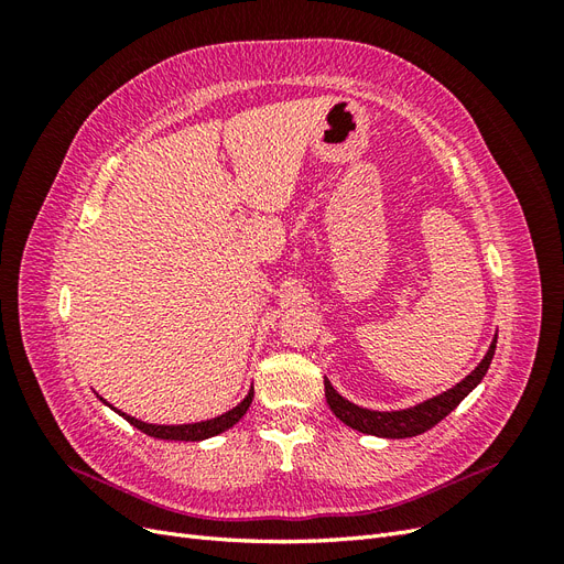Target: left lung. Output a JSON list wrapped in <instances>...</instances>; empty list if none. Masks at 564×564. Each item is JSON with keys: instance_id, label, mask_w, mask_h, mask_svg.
Returning a JSON list of instances; mask_svg holds the SVG:
<instances>
[{"instance_id": "left-lung-1", "label": "left lung", "mask_w": 564, "mask_h": 564, "mask_svg": "<svg viewBox=\"0 0 564 564\" xmlns=\"http://www.w3.org/2000/svg\"><path fill=\"white\" fill-rule=\"evenodd\" d=\"M494 350H497V336H494L487 355L482 357V362L477 365L464 381H458L454 388L442 392V395H435L409 409H400V412H373V409L357 406L346 398H340L334 390V386L329 383V379H324V395H327V402L332 406V412L336 414V419H340L355 431L377 435V437H392V440L414 437L431 431L435 423H440L449 412H454V409L460 404V400H464L468 392L485 379V373L491 365Z\"/></svg>"}]
</instances>
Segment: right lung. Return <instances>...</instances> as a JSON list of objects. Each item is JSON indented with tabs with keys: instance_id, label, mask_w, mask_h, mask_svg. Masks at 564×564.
<instances>
[{
	"instance_id": "right-lung-1",
	"label": "right lung",
	"mask_w": 564,
	"mask_h": 564,
	"mask_svg": "<svg viewBox=\"0 0 564 564\" xmlns=\"http://www.w3.org/2000/svg\"><path fill=\"white\" fill-rule=\"evenodd\" d=\"M98 398H100V395H98ZM100 400H104V398H100ZM251 400H253V390H249L247 398H245L240 404H237V406H232L230 412H226V414L207 419V421H199V423H181V425L145 423V421H141V419H133V416H129V414H124V412H119V409H115V406L108 404L106 400H104V404H108L110 409H115V412H117L119 416H124V419L133 425V429H139L141 433H145V435H150V437L199 442V440H207V437H214V435H218V433H224V431L232 429V425L247 414V409H249Z\"/></svg>"
}]
</instances>
